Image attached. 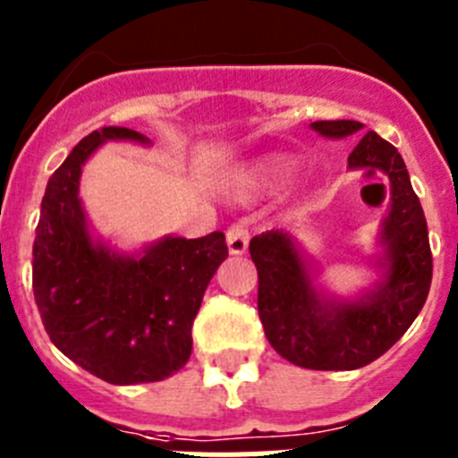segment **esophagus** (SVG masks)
I'll list each match as a JSON object with an SVG mask.
<instances>
[{
    "label": "esophagus",
    "instance_id": "obj_1",
    "mask_svg": "<svg viewBox=\"0 0 458 458\" xmlns=\"http://www.w3.org/2000/svg\"><path fill=\"white\" fill-rule=\"evenodd\" d=\"M250 242V232L248 226L242 222H236L226 229V245H229V252L232 254H245Z\"/></svg>",
    "mask_w": 458,
    "mask_h": 458
}]
</instances>
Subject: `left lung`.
Instances as JSON below:
<instances>
[{"label": "left lung", "instance_id": "left-lung-1", "mask_svg": "<svg viewBox=\"0 0 458 458\" xmlns=\"http://www.w3.org/2000/svg\"><path fill=\"white\" fill-rule=\"evenodd\" d=\"M311 128L326 137H349L362 123L314 121ZM349 167L380 169L390 176V213L383 225L387 277L365 301L321 302L289 233L268 232L250 241L266 337L282 358L305 369H360L380 358L422 311L434 275L424 210L399 151L369 131L349 153Z\"/></svg>", "mask_w": 458, "mask_h": 458}]
</instances>
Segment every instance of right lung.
Returning a JSON list of instances; mask_svg holds the SVG:
<instances>
[{
  "label": "right lung",
  "mask_w": 458,
  "mask_h": 458,
  "mask_svg": "<svg viewBox=\"0 0 458 458\" xmlns=\"http://www.w3.org/2000/svg\"><path fill=\"white\" fill-rule=\"evenodd\" d=\"M107 140L148 141L131 128H100L52 174L40 201L31 286L46 333L75 365L114 386L153 383L190 360L194 317L229 250L222 232L165 238L141 259L93 245L78 185L84 160Z\"/></svg>",
  "instance_id": "add662e5"
}]
</instances>
